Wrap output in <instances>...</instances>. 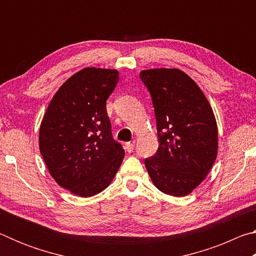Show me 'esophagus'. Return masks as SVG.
Masks as SVG:
<instances>
[{"label": "esophagus", "instance_id": "obj_1", "mask_svg": "<svg viewBox=\"0 0 256 256\" xmlns=\"http://www.w3.org/2000/svg\"><path fill=\"white\" fill-rule=\"evenodd\" d=\"M125 150H126L128 152H132L134 150V142H128V144H125Z\"/></svg>", "mask_w": 256, "mask_h": 256}]
</instances>
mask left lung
Segmentation results:
<instances>
[{
    "label": "left lung",
    "instance_id": "8db88e82",
    "mask_svg": "<svg viewBox=\"0 0 256 256\" xmlns=\"http://www.w3.org/2000/svg\"><path fill=\"white\" fill-rule=\"evenodd\" d=\"M150 92L159 146L144 160L154 185L162 193L185 196L211 170L218 154V128L206 94L178 68L140 72Z\"/></svg>",
    "mask_w": 256,
    "mask_h": 256
}]
</instances>
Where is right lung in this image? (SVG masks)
Instances as JSON below:
<instances>
[{
	"mask_svg": "<svg viewBox=\"0 0 256 256\" xmlns=\"http://www.w3.org/2000/svg\"><path fill=\"white\" fill-rule=\"evenodd\" d=\"M118 78L114 68H82L60 86L42 120L40 150L47 170L74 196L100 193L123 162L106 110Z\"/></svg>",
	"mask_w": 256,
	"mask_h": 256,
	"instance_id": "obj_1",
	"label": "right lung"
}]
</instances>
